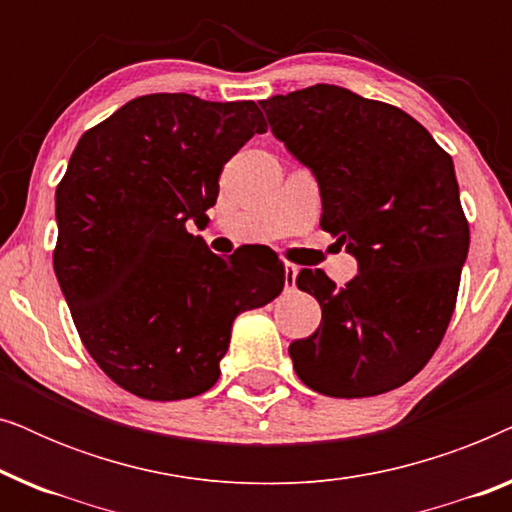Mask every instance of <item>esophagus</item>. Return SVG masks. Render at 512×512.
Here are the masks:
<instances>
[{"mask_svg":"<svg viewBox=\"0 0 512 512\" xmlns=\"http://www.w3.org/2000/svg\"><path fill=\"white\" fill-rule=\"evenodd\" d=\"M298 265L293 263H284V286L286 291H293L296 289V277H298Z\"/></svg>","mask_w":512,"mask_h":512,"instance_id":"34e87169","label":"esophagus"}]
</instances>
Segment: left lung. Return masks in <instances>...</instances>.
I'll list each match as a JSON object with an SVG mask.
<instances>
[{
  "mask_svg": "<svg viewBox=\"0 0 512 512\" xmlns=\"http://www.w3.org/2000/svg\"><path fill=\"white\" fill-rule=\"evenodd\" d=\"M261 109L317 179L321 228L359 263L342 289L324 270H300L296 284L319 300L321 324L291 342L293 368L333 398L401 387L443 340L468 256L452 158L405 111L331 83L275 95Z\"/></svg>",
  "mask_w": 512,
  "mask_h": 512,
  "instance_id": "left-lung-1",
  "label": "left lung"
}]
</instances>
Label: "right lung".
Returning a JSON list of instances; mask_svg holds the SVG:
<instances>
[{"mask_svg":"<svg viewBox=\"0 0 512 512\" xmlns=\"http://www.w3.org/2000/svg\"><path fill=\"white\" fill-rule=\"evenodd\" d=\"M256 132L254 102L156 93L83 132L69 158L55 191V277L88 354L130 394H205L237 314L284 289L275 254L223 261L186 228L205 226L223 165Z\"/></svg>","mask_w":512,"mask_h":512,"instance_id":"1","label":"right lung"}]
</instances>
